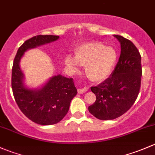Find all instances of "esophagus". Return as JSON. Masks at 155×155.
<instances>
[{"mask_svg":"<svg viewBox=\"0 0 155 155\" xmlns=\"http://www.w3.org/2000/svg\"><path fill=\"white\" fill-rule=\"evenodd\" d=\"M87 91V87H83V88H79L78 89V93L79 94H84V93H85L86 91Z\"/></svg>","mask_w":155,"mask_h":155,"instance_id":"1","label":"esophagus"}]
</instances>
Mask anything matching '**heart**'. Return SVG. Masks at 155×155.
Listing matches in <instances>:
<instances>
[{"label":"heart","mask_w":155,"mask_h":155,"mask_svg":"<svg viewBox=\"0 0 155 155\" xmlns=\"http://www.w3.org/2000/svg\"><path fill=\"white\" fill-rule=\"evenodd\" d=\"M75 59L71 56L65 58L67 67L77 71L79 64L85 67V74L93 82L100 83L106 80L116 64L117 53L110 46H105L99 41L82 44L75 50Z\"/></svg>","instance_id":"obj_1"}]
</instances>
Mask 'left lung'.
Returning <instances> with one entry per match:
<instances>
[{
    "instance_id": "1",
    "label": "left lung",
    "mask_w": 155,
    "mask_h": 155,
    "mask_svg": "<svg viewBox=\"0 0 155 155\" xmlns=\"http://www.w3.org/2000/svg\"><path fill=\"white\" fill-rule=\"evenodd\" d=\"M121 45V53L111 76L99 85L91 87L95 102L89 112L99 120H114L124 114L139 94L142 76L141 56L128 39L114 35Z\"/></svg>"
}]
</instances>
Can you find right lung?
Instances as JSON below:
<instances>
[{"mask_svg": "<svg viewBox=\"0 0 155 155\" xmlns=\"http://www.w3.org/2000/svg\"><path fill=\"white\" fill-rule=\"evenodd\" d=\"M58 35H39L26 41L18 50L12 69V89L15 100L26 117L37 124H56L67 114L71 100L77 94L72 78L57 75L38 90L24 87L19 62L27 50L50 43Z\"/></svg>", "mask_w": 155, "mask_h": 155, "instance_id": "add662e5", "label": "right lung"}]
</instances>
